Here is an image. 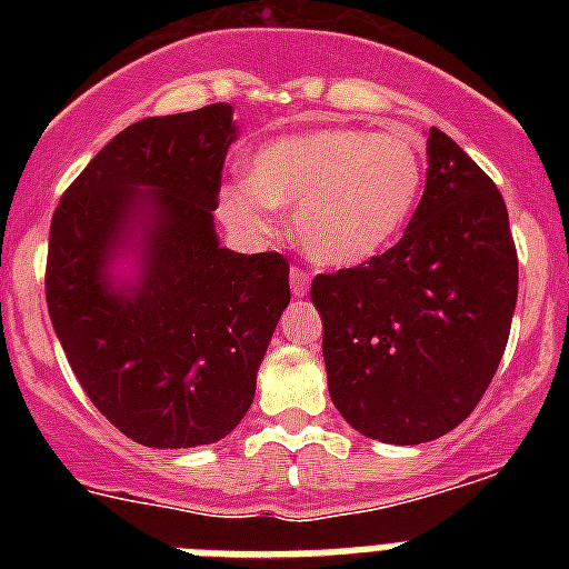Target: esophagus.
Instances as JSON below:
<instances>
[{
    "label": "esophagus",
    "mask_w": 569,
    "mask_h": 569,
    "mask_svg": "<svg viewBox=\"0 0 569 569\" xmlns=\"http://www.w3.org/2000/svg\"><path fill=\"white\" fill-rule=\"evenodd\" d=\"M290 288H293V296H308L310 276L305 273V270L293 268V270H290Z\"/></svg>",
    "instance_id": "1"
}]
</instances>
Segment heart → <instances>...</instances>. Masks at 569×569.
Listing matches in <instances>:
<instances>
[{
    "label": "heart",
    "mask_w": 569,
    "mask_h": 569,
    "mask_svg": "<svg viewBox=\"0 0 569 569\" xmlns=\"http://www.w3.org/2000/svg\"><path fill=\"white\" fill-rule=\"evenodd\" d=\"M427 164L407 133L313 128L279 136L248 159V179L219 190V216L268 236L273 208H293L301 250L325 268L379 259L419 213Z\"/></svg>",
    "instance_id": "heart-1"
}]
</instances>
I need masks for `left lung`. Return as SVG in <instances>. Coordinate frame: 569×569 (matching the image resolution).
Wrapping results in <instances>:
<instances>
[{
    "instance_id": "8db88e82",
    "label": "left lung",
    "mask_w": 569,
    "mask_h": 569,
    "mask_svg": "<svg viewBox=\"0 0 569 569\" xmlns=\"http://www.w3.org/2000/svg\"><path fill=\"white\" fill-rule=\"evenodd\" d=\"M427 184L401 241L379 259L316 276L321 353L336 410L385 445H425L472 413L496 376L519 296L507 204L439 128Z\"/></svg>"
}]
</instances>
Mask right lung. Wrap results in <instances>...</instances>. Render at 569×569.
I'll use <instances>...</instances> for the list:
<instances>
[{
    "mask_svg": "<svg viewBox=\"0 0 569 569\" xmlns=\"http://www.w3.org/2000/svg\"><path fill=\"white\" fill-rule=\"evenodd\" d=\"M233 108L150 116L62 196L48 313L99 413L144 447L213 445L244 419L290 305L288 261L236 253L213 224Z\"/></svg>",
    "mask_w": 569,
    "mask_h": 569,
    "instance_id": "right-lung-1",
    "label": "right lung"
}]
</instances>
